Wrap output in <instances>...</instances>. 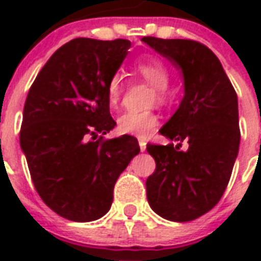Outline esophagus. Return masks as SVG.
Returning <instances> with one entry per match:
<instances>
[{
  "label": "esophagus",
  "mask_w": 261,
  "mask_h": 261,
  "mask_svg": "<svg viewBox=\"0 0 261 261\" xmlns=\"http://www.w3.org/2000/svg\"><path fill=\"white\" fill-rule=\"evenodd\" d=\"M139 148H141V151H145L146 149V142L144 139H139Z\"/></svg>",
  "instance_id": "esophagus-1"
}]
</instances>
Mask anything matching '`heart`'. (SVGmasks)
Segmentation results:
<instances>
[{
  "mask_svg": "<svg viewBox=\"0 0 261 261\" xmlns=\"http://www.w3.org/2000/svg\"><path fill=\"white\" fill-rule=\"evenodd\" d=\"M135 72L145 80L148 84L155 88V100L156 103H164L167 98V87L170 84V71L160 59L155 58H148L141 59L135 64ZM123 93V84H122V76L119 74L110 76L107 83V98L109 103L115 106L119 103L120 97ZM156 116L152 112H127L123 113L117 119V129L119 132L126 135L138 136V138H148L155 129Z\"/></svg>",
  "mask_w": 261,
  "mask_h": 261,
  "instance_id": "obj_1",
  "label": "heart"
}]
</instances>
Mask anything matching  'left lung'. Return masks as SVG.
Wrapping results in <instances>:
<instances>
[{
  "label": "left lung",
  "instance_id": "obj_1",
  "mask_svg": "<svg viewBox=\"0 0 261 261\" xmlns=\"http://www.w3.org/2000/svg\"><path fill=\"white\" fill-rule=\"evenodd\" d=\"M142 42L181 69L185 80L181 103L160 129L178 144L146 145L156 164L146 178L148 203L168 221H193L219 202L232 173L240 148L237 93L205 45L151 36ZM183 140L186 151L179 149Z\"/></svg>",
  "mask_w": 261,
  "mask_h": 261
}]
</instances>
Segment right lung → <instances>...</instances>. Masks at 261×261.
I'll use <instances>...</instances> for the list:
<instances>
[{
	"label": "right lung",
	"instance_id": "1",
	"mask_svg": "<svg viewBox=\"0 0 261 261\" xmlns=\"http://www.w3.org/2000/svg\"><path fill=\"white\" fill-rule=\"evenodd\" d=\"M129 47L126 39H74L49 58L25 98L20 146L33 185L46 205L69 221L106 215L116 180L139 154L135 136L103 139L116 126L107 83Z\"/></svg>",
	"mask_w": 261,
	"mask_h": 261
}]
</instances>
